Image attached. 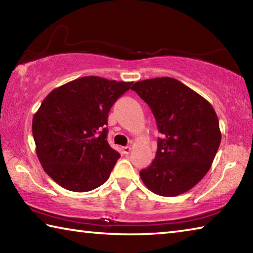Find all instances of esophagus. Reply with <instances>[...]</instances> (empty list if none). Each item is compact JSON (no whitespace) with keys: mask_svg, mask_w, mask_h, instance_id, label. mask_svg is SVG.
<instances>
[{"mask_svg":"<svg viewBox=\"0 0 253 253\" xmlns=\"http://www.w3.org/2000/svg\"><path fill=\"white\" fill-rule=\"evenodd\" d=\"M131 151V147L130 146H126V147H123V152L124 154H129V152Z\"/></svg>","mask_w":253,"mask_h":253,"instance_id":"1","label":"esophagus"}]
</instances>
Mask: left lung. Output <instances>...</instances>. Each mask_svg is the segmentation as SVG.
I'll use <instances>...</instances> for the list:
<instances>
[{
	"mask_svg": "<svg viewBox=\"0 0 253 253\" xmlns=\"http://www.w3.org/2000/svg\"><path fill=\"white\" fill-rule=\"evenodd\" d=\"M131 89L152 109L162 134L155 158L140 170V178L157 195L185 193L209 172L220 146L215 110L198 92L169 77L137 81Z\"/></svg>",
	"mask_w": 253,
	"mask_h": 253,
	"instance_id": "obj_1",
	"label": "left lung"
}]
</instances>
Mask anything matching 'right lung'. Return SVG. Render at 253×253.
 Here are the masks:
<instances>
[{
  "label": "right lung",
  "mask_w": 253,
  "mask_h": 253,
  "mask_svg": "<svg viewBox=\"0 0 253 253\" xmlns=\"http://www.w3.org/2000/svg\"><path fill=\"white\" fill-rule=\"evenodd\" d=\"M132 83L88 76L53 89L34 114L32 134L44 172L66 190L102 185L121 155L107 142V118Z\"/></svg>",
  "instance_id": "1"
}]
</instances>
